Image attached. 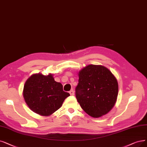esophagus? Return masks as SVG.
Returning a JSON list of instances; mask_svg holds the SVG:
<instances>
[{
	"label": "esophagus",
	"instance_id": "esophagus-1",
	"mask_svg": "<svg viewBox=\"0 0 147 147\" xmlns=\"http://www.w3.org/2000/svg\"><path fill=\"white\" fill-rule=\"evenodd\" d=\"M69 93L70 95H74V90H71L70 92H69Z\"/></svg>",
	"mask_w": 147,
	"mask_h": 147
}]
</instances>
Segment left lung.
<instances>
[{"label":"left lung","mask_w":147,"mask_h":147,"mask_svg":"<svg viewBox=\"0 0 147 147\" xmlns=\"http://www.w3.org/2000/svg\"><path fill=\"white\" fill-rule=\"evenodd\" d=\"M76 98L81 108L93 118L112 109L118 95V83L110 70L102 65L89 64L78 73Z\"/></svg>","instance_id":"1"}]
</instances>
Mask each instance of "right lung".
I'll return each instance as SVG.
<instances>
[{
	"label": "right lung",
	"instance_id": "1",
	"mask_svg": "<svg viewBox=\"0 0 147 147\" xmlns=\"http://www.w3.org/2000/svg\"><path fill=\"white\" fill-rule=\"evenodd\" d=\"M23 96L28 107L34 113L48 116L59 109L67 97L63 85L55 81L53 75H32L25 82Z\"/></svg>",
	"mask_w": 147,
	"mask_h": 147
}]
</instances>
